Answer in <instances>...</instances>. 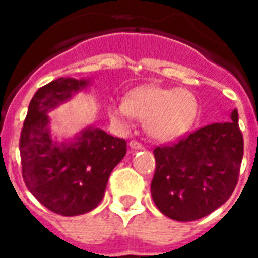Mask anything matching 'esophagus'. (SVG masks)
Listing matches in <instances>:
<instances>
[{
  "label": "esophagus",
  "mask_w": 258,
  "mask_h": 258,
  "mask_svg": "<svg viewBox=\"0 0 258 258\" xmlns=\"http://www.w3.org/2000/svg\"><path fill=\"white\" fill-rule=\"evenodd\" d=\"M129 147H131L132 150H143V148H144V147H143V144L136 140H132L131 143H129Z\"/></svg>",
  "instance_id": "34e87169"
}]
</instances>
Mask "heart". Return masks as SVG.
Here are the masks:
<instances>
[{"label":"heart","mask_w":258,"mask_h":258,"mask_svg":"<svg viewBox=\"0 0 258 258\" xmlns=\"http://www.w3.org/2000/svg\"><path fill=\"white\" fill-rule=\"evenodd\" d=\"M111 117L121 125L132 118L145 122L147 131L159 141H173L183 136L197 115V100L185 88H163L148 84L129 91L123 103L110 107Z\"/></svg>","instance_id":"obj_1"}]
</instances>
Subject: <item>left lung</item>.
Masks as SVG:
<instances>
[{"label":"left lung","mask_w":258,"mask_h":258,"mask_svg":"<svg viewBox=\"0 0 258 258\" xmlns=\"http://www.w3.org/2000/svg\"><path fill=\"white\" fill-rule=\"evenodd\" d=\"M154 155L151 195L159 211L178 222L204 218L230 199L238 183L243 156L238 111L232 110L231 121L156 147Z\"/></svg>","instance_id":"1"}]
</instances>
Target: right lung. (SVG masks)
Wrapping results in <instances>:
<instances>
[{"label": "right lung", "instance_id": "right-lung-1", "mask_svg": "<svg viewBox=\"0 0 258 258\" xmlns=\"http://www.w3.org/2000/svg\"><path fill=\"white\" fill-rule=\"evenodd\" d=\"M88 80L59 77L40 87L28 106L20 135L21 173L40 204L62 216L90 212L104 196L114 167L126 154V141L98 127L58 143L47 113L88 85Z\"/></svg>", "mask_w": 258, "mask_h": 258}]
</instances>
